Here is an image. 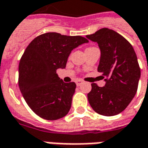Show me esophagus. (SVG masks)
I'll list each match as a JSON object with an SVG mask.
<instances>
[{"label":"esophagus","instance_id":"esophagus-1","mask_svg":"<svg viewBox=\"0 0 148 148\" xmlns=\"http://www.w3.org/2000/svg\"><path fill=\"white\" fill-rule=\"evenodd\" d=\"M82 83V80H77V81H76V85H77V86L81 85Z\"/></svg>","mask_w":148,"mask_h":148}]
</instances>
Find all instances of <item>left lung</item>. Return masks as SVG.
I'll use <instances>...</instances> for the list:
<instances>
[{
  "mask_svg": "<svg viewBox=\"0 0 148 148\" xmlns=\"http://www.w3.org/2000/svg\"><path fill=\"white\" fill-rule=\"evenodd\" d=\"M95 41L101 52L98 72L103 73L106 84H92L88 93L89 104L96 113L104 116L119 114L135 96L140 77V68L132 45L119 33L103 28L86 35Z\"/></svg>",
  "mask_w": 148,
  "mask_h": 148,
  "instance_id": "left-lung-1",
  "label": "left lung"
}]
</instances>
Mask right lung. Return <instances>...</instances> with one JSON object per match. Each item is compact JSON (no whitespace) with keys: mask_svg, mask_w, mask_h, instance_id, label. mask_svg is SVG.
I'll return each mask as SVG.
<instances>
[{"mask_svg":"<svg viewBox=\"0 0 148 148\" xmlns=\"http://www.w3.org/2000/svg\"><path fill=\"white\" fill-rule=\"evenodd\" d=\"M88 40L82 36L45 33L29 44L18 65V86L30 109L45 120H57L71 109L76 84L65 83L56 70L64 69L71 51Z\"/></svg>","mask_w":148,"mask_h":148,"instance_id":"obj_1","label":"right lung"}]
</instances>
